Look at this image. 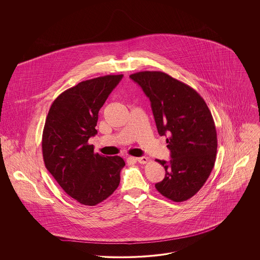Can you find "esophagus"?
Instances as JSON below:
<instances>
[{
    "mask_svg": "<svg viewBox=\"0 0 260 260\" xmlns=\"http://www.w3.org/2000/svg\"><path fill=\"white\" fill-rule=\"evenodd\" d=\"M136 160L138 161L139 164L144 165V164H146V162L149 161V158H147V157H139V158H136Z\"/></svg>",
    "mask_w": 260,
    "mask_h": 260,
    "instance_id": "34e87169",
    "label": "esophagus"
}]
</instances>
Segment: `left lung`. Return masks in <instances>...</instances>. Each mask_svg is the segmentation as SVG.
<instances>
[{"instance_id": "1", "label": "left lung", "mask_w": 260, "mask_h": 260, "mask_svg": "<svg viewBox=\"0 0 260 260\" xmlns=\"http://www.w3.org/2000/svg\"><path fill=\"white\" fill-rule=\"evenodd\" d=\"M129 78L150 99L160 136H168L171 161L157 160L166 175L156 189L173 202L193 197L214 167L217 136L210 109L198 92L170 75L144 71Z\"/></svg>"}]
</instances>
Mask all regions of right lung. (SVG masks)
<instances>
[{
  "label": "right lung",
  "instance_id": "right-lung-1",
  "mask_svg": "<svg viewBox=\"0 0 260 260\" xmlns=\"http://www.w3.org/2000/svg\"><path fill=\"white\" fill-rule=\"evenodd\" d=\"M122 78L107 75L68 88L52 102L46 119L42 138L45 166L82 205H98L120 184L124 160L94 153L88 139L98 134L99 110Z\"/></svg>",
  "mask_w": 260,
  "mask_h": 260
}]
</instances>
